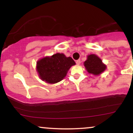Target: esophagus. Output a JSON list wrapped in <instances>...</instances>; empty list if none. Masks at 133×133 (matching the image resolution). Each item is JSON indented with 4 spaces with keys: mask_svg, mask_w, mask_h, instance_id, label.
<instances>
[{
    "mask_svg": "<svg viewBox=\"0 0 133 133\" xmlns=\"http://www.w3.org/2000/svg\"><path fill=\"white\" fill-rule=\"evenodd\" d=\"M76 64L79 65L81 64V60H80V59H78V60L76 61Z\"/></svg>",
    "mask_w": 133,
    "mask_h": 133,
    "instance_id": "esophagus-1",
    "label": "esophagus"
}]
</instances>
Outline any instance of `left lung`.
Wrapping results in <instances>:
<instances>
[{
	"mask_svg": "<svg viewBox=\"0 0 133 133\" xmlns=\"http://www.w3.org/2000/svg\"><path fill=\"white\" fill-rule=\"evenodd\" d=\"M84 65L88 72L94 76L100 75L107 68L106 65L96 54L88 55Z\"/></svg>",
	"mask_w": 133,
	"mask_h": 133,
	"instance_id": "1",
	"label": "left lung"
}]
</instances>
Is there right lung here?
Wrapping results in <instances>:
<instances>
[{
  "instance_id": "add662e5",
  "label": "right lung",
  "mask_w": 133,
  "mask_h": 133,
  "mask_svg": "<svg viewBox=\"0 0 133 133\" xmlns=\"http://www.w3.org/2000/svg\"><path fill=\"white\" fill-rule=\"evenodd\" d=\"M75 64L71 57L56 53L38 60L36 71L41 80L49 84H56L64 78L69 69Z\"/></svg>"
}]
</instances>
